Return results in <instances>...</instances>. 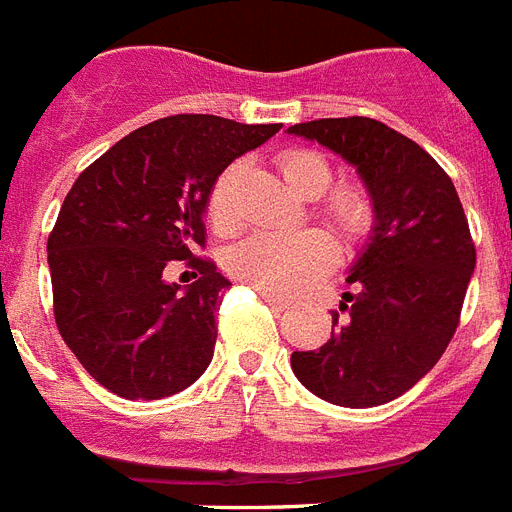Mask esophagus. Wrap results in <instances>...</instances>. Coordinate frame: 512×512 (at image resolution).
Listing matches in <instances>:
<instances>
[{"instance_id": "esophagus-1", "label": "esophagus", "mask_w": 512, "mask_h": 512, "mask_svg": "<svg viewBox=\"0 0 512 512\" xmlns=\"http://www.w3.org/2000/svg\"><path fill=\"white\" fill-rule=\"evenodd\" d=\"M256 293H259L261 301H267V304L272 306V309H275V312H285V309H290V301H285V298L275 296V293H269V290L256 288Z\"/></svg>"}]
</instances>
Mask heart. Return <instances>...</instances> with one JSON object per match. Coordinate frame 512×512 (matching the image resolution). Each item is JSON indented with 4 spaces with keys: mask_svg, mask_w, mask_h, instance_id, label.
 <instances>
[{
    "mask_svg": "<svg viewBox=\"0 0 512 512\" xmlns=\"http://www.w3.org/2000/svg\"><path fill=\"white\" fill-rule=\"evenodd\" d=\"M280 171L285 182L304 198H317L333 182V166L317 150L282 153ZM232 177L235 169L224 171L208 195V222L219 232L232 230L237 224ZM325 214L346 237H362L372 227L375 208L367 190L346 185L330 192V198L325 200ZM333 259L335 248L325 232L256 230L232 245L227 253V267L240 282L269 290L275 296H288L304 288L312 277L322 275Z\"/></svg>",
    "mask_w": 512,
    "mask_h": 512,
    "instance_id": "1",
    "label": "heart"
}]
</instances>
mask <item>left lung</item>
I'll use <instances>...</instances> for the list:
<instances>
[{
  "instance_id": "8db88e82",
  "label": "left lung",
  "mask_w": 512,
  "mask_h": 512,
  "mask_svg": "<svg viewBox=\"0 0 512 512\" xmlns=\"http://www.w3.org/2000/svg\"><path fill=\"white\" fill-rule=\"evenodd\" d=\"M288 134L354 166L375 208L370 240L346 277V317L335 314L325 346L293 351L290 367L325 402L378 407L428 375L455 335L476 269L463 203L418 142L375 118H317Z\"/></svg>"
}]
</instances>
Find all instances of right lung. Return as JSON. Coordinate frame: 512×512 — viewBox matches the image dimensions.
Returning a JSON list of instances; mask_svg holds the SVG:
<instances>
[{
	"instance_id": "right-lung-1",
	"label": "right lung",
	"mask_w": 512,
	"mask_h": 512,
	"mask_svg": "<svg viewBox=\"0 0 512 512\" xmlns=\"http://www.w3.org/2000/svg\"><path fill=\"white\" fill-rule=\"evenodd\" d=\"M277 132L206 113L158 118L73 182L47 240L55 322L100 386L163 399L211 365L216 309L232 282L192 248L206 243L219 174ZM169 260H190L199 280L166 281Z\"/></svg>"
}]
</instances>
